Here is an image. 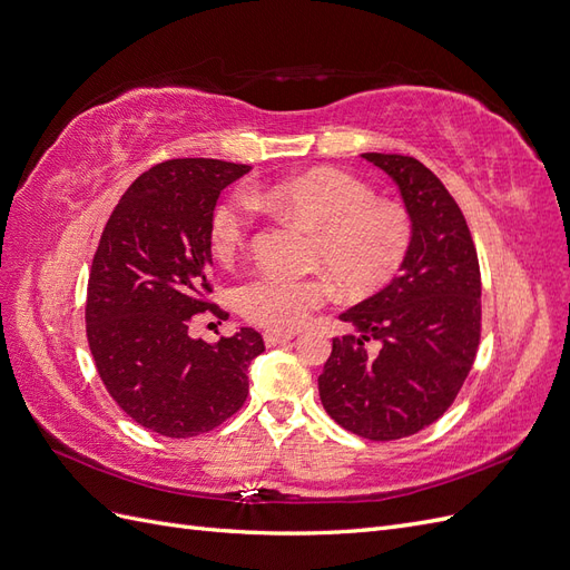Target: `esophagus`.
<instances>
[{"mask_svg": "<svg viewBox=\"0 0 570 570\" xmlns=\"http://www.w3.org/2000/svg\"><path fill=\"white\" fill-rule=\"evenodd\" d=\"M295 337H297V333H292V331H266L264 333V340L268 347H275V344H285Z\"/></svg>", "mask_w": 570, "mask_h": 570, "instance_id": "esophagus-1", "label": "esophagus"}]
</instances>
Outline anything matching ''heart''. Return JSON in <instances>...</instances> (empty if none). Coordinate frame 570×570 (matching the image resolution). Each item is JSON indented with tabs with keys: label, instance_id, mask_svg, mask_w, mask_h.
Masks as SVG:
<instances>
[{
	"label": "heart",
	"instance_id": "heart-1",
	"mask_svg": "<svg viewBox=\"0 0 570 570\" xmlns=\"http://www.w3.org/2000/svg\"><path fill=\"white\" fill-rule=\"evenodd\" d=\"M252 198L254 203L247 195H233L212 214L209 245L223 264L243 252L256 204L314 233L312 262L325 266L335 283L354 295L385 285L411 247L413 223L404 206L375 202L368 185L340 170L292 176L254 189ZM327 297L331 283L323 275L262 271L237 289V308L256 325L297 331Z\"/></svg>",
	"mask_w": 570,
	"mask_h": 570
}]
</instances>
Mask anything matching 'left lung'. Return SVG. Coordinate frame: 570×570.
<instances>
[{"label":"left lung","instance_id":"obj_1","mask_svg":"<svg viewBox=\"0 0 570 570\" xmlns=\"http://www.w3.org/2000/svg\"><path fill=\"white\" fill-rule=\"evenodd\" d=\"M400 189L411 247L392 278L340 321L318 375L323 409L366 440L409 438L435 423L469 375L480 340V268L454 197L433 170L402 154H361ZM379 340V352L365 342Z\"/></svg>","mask_w":570,"mask_h":570}]
</instances>
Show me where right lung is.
I'll return each mask as SVG.
<instances>
[{
    "label": "right lung",
    "instance_id": "add662e5",
    "mask_svg": "<svg viewBox=\"0 0 570 570\" xmlns=\"http://www.w3.org/2000/svg\"><path fill=\"white\" fill-rule=\"evenodd\" d=\"M252 166L170 159L120 197L88 283V342L114 402L164 438H195L245 404L249 364L264 352L254 327L204 342L189 325L214 306L209 223L223 187Z\"/></svg>",
    "mask_w": 570,
    "mask_h": 570
}]
</instances>
